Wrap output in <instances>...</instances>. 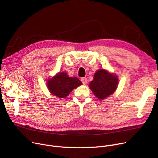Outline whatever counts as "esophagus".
Here are the masks:
<instances>
[{
    "label": "esophagus",
    "instance_id": "obj_1",
    "mask_svg": "<svg viewBox=\"0 0 158 158\" xmlns=\"http://www.w3.org/2000/svg\"><path fill=\"white\" fill-rule=\"evenodd\" d=\"M81 81H82V82L83 83V84H85L88 82V79L86 78H81Z\"/></svg>",
    "mask_w": 158,
    "mask_h": 158
}]
</instances>
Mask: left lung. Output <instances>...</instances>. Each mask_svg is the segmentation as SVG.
I'll return each mask as SVG.
<instances>
[{"label": "left lung", "mask_w": 158, "mask_h": 158, "mask_svg": "<svg viewBox=\"0 0 158 158\" xmlns=\"http://www.w3.org/2000/svg\"><path fill=\"white\" fill-rule=\"evenodd\" d=\"M118 83V78L115 74L100 69L94 74V79L89 85L96 98L103 100L115 92Z\"/></svg>", "instance_id": "obj_1"}]
</instances>
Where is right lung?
<instances>
[{
  "label": "right lung",
  "instance_id": "obj_1",
  "mask_svg": "<svg viewBox=\"0 0 158 158\" xmlns=\"http://www.w3.org/2000/svg\"><path fill=\"white\" fill-rule=\"evenodd\" d=\"M47 88L52 95L60 98H64L82 83L78 78L70 77L66 73L60 72L47 80Z\"/></svg>",
  "mask_w": 158,
  "mask_h": 158
}]
</instances>
